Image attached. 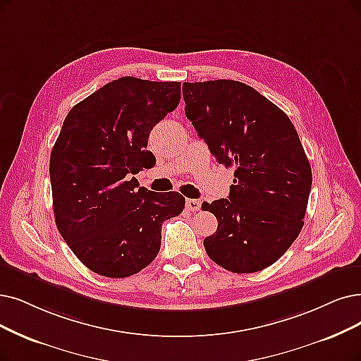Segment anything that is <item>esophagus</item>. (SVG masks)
Returning a JSON list of instances; mask_svg holds the SVG:
<instances>
[{"instance_id":"1","label":"esophagus","mask_w":361,"mask_h":361,"mask_svg":"<svg viewBox=\"0 0 361 361\" xmlns=\"http://www.w3.org/2000/svg\"><path fill=\"white\" fill-rule=\"evenodd\" d=\"M185 207H186V210H190V212H198L200 207H201V201L190 198V200H186Z\"/></svg>"}]
</instances>
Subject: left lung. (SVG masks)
<instances>
[{
  "label": "left lung",
  "mask_w": 361,
  "mask_h": 361,
  "mask_svg": "<svg viewBox=\"0 0 361 361\" xmlns=\"http://www.w3.org/2000/svg\"><path fill=\"white\" fill-rule=\"evenodd\" d=\"M185 114L225 167L229 197L204 203L218 229L204 240L213 262L237 274L268 268L304 226L312 173L289 117L234 80L183 82Z\"/></svg>",
  "instance_id": "8db88e82"
}]
</instances>
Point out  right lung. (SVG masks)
I'll list each match as a JSON object with an SVG mask.
<instances>
[{"label":"right lung","mask_w":361,"mask_h":361,"mask_svg":"<svg viewBox=\"0 0 361 361\" xmlns=\"http://www.w3.org/2000/svg\"><path fill=\"white\" fill-rule=\"evenodd\" d=\"M180 82L123 77L69 111L50 155L56 226L96 274L124 279L148 267L161 225L185 207L179 192L155 194L133 175L154 160V126L175 111Z\"/></svg>","instance_id":"add662e5"}]
</instances>
